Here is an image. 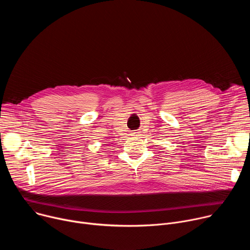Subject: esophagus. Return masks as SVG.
<instances>
[{
	"label": "esophagus",
	"mask_w": 250,
	"mask_h": 250,
	"mask_svg": "<svg viewBox=\"0 0 250 250\" xmlns=\"http://www.w3.org/2000/svg\"><path fill=\"white\" fill-rule=\"evenodd\" d=\"M137 133H138V132H132V133H131V135H132V136H136V135H138Z\"/></svg>",
	"instance_id": "34e87169"
}]
</instances>
